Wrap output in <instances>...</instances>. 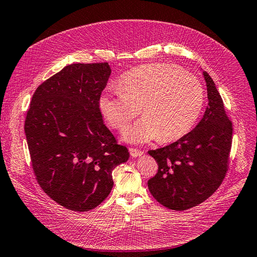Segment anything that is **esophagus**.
Segmentation results:
<instances>
[{
	"label": "esophagus",
	"instance_id": "1",
	"mask_svg": "<svg viewBox=\"0 0 257 257\" xmlns=\"http://www.w3.org/2000/svg\"><path fill=\"white\" fill-rule=\"evenodd\" d=\"M130 153L133 158H139L142 157L144 154V152L142 150H138V149H134V148H130Z\"/></svg>",
	"mask_w": 257,
	"mask_h": 257
}]
</instances>
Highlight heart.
I'll list each match as a JSON object with an SVG mask.
<instances>
[{
  "label": "heart",
  "instance_id": "b5f03b06",
  "mask_svg": "<svg viewBox=\"0 0 257 257\" xmlns=\"http://www.w3.org/2000/svg\"><path fill=\"white\" fill-rule=\"evenodd\" d=\"M119 90L100 95L99 110L112 128L124 131L142 107L145 115L124 134L125 141L135 144L182 138L196 123L205 102L196 77L169 64L132 69L122 77Z\"/></svg>",
  "mask_w": 257,
  "mask_h": 257
}]
</instances>
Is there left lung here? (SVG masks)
Masks as SVG:
<instances>
[{
	"instance_id": "obj_1",
	"label": "left lung",
	"mask_w": 257,
	"mask_h": 257,
	"mask_svg": "<svg viewBox=\"0 0 257 257\" xmlns=\"http://www.w3.org/2000/svg\"><path fill=\"white\" fill-rule=\"evenodd\" d=\"M208 107L195 128L179 141L150 150L158 174L148 181L164 207L182 211L203 203L219 188L227 170L232 126L211 77L203 71Z\"/></svg>"
}]
</instances>
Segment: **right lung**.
<instances>
[{"label": "right lung", "mask_w": 257, "mask_h": 257, "mask_svg": "<svg viewBox=\"0 0 257 257\" xmlns=\"http://www.w3.org/2000/svg\"><path fill=\"white\" fill-rule=\"evenodd\" d=\"M110 74L108 63L67 65L36 89L27 114L37 181L49 197L74 211L102 203L113 186L112 170L130 158L99 110Z\"/></svg>", "instance_id": "right-lung-1"}]
</instances>
